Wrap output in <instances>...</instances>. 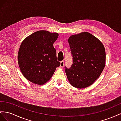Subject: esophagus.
Listing matches in <instances>:
<instances>
[{
  "label": "esophagus",
  "mask_w": 121,
  "mask_h": 121,
  "mask_svg": "<svg viewBox=\"0 0 121 121\" xmlns=\"http://www.w3.org/2000/svg\"><path fill=\"white\" fill-rule=\"evenodd\" d=\"M64 60H62V61H61V62H60V66L61 67H63L64 66Z\"/></svg>",
  "instance_id": "esophagus-1"
}]
</instances>
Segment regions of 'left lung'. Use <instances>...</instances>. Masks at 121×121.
I'll list each match as a JSON object with an SVG mask.
<instances>
[{
  "label": "left lung",
  "instance_id": "left-lung-1",
  "mask_svg": "<svg viewBox=\"0 0 121 121\" xmlns=\"http://www.w3.org/2000/svg\"><path fill=\"white\" fill-rule=\"evenodd\" d=\"M69 43L73 64L69 69L65 66L67 79L74 87H87L99 78L104 69V46L98 38L88 32L71 36Z\"/></svg>",
  "mask_w": 121,
  "mask_h": 121
}]
</instances>
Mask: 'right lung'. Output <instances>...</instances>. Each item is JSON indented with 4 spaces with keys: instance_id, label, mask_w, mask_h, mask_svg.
<instances>
[{
    "instance_id": "add662e5",
    "label": "right lung",
    "mask_w": 121,
    "mask_h": 121,
    "mask_svg": "<svg viewBox=\"0 0 121 121\" xmlns=\"http://www.w3.org/2000/svg\"><path fill=\"white\" fill-rule=\"evenodd\" d=\"M58 34L39 30L21 43L18 62L23 76L30 82L43 85L51 78L60 62L57 61L53 44Z\"/></svg>"
}]
</instances>
